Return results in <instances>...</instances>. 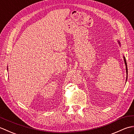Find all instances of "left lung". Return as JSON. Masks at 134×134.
<instances>
[{
    "mask_svg": "<svg viewBox=\"0 0 134 134\" xmlns=\"http://www.w3.org/2000/svg\"><path fill=\"white\" fill-rule=\"evenodd\" d=\"M119 44H120V42H119ZM124 60L125 64H126V72H127V75H128V71H127V62H126V59H125L124 57Z\"/></svg>",
    "mask_w": 134,
    "mask_h": 134,
    "instance_id": "obj_1",
    "label": "left lung"
}]
</instances>
